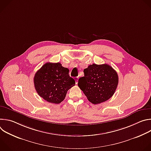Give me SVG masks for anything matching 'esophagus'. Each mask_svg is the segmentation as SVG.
I'll use <instances>...</instances> for the list:
<instances>
[{
  "instance_id": "34e87169",
  "label": "esophagus",
  "mask_w": 151,
  "mask_h": 151,
  "mask_svg": "<svg viewBox=\"0 0 151 151\" xmlns=\"http://www.w3.org/2000/svg\"><path fill=\"white\" fill-rule=\"evenodd\" d=\"M75 80L76 83L77 84V83H78V78H75Z\"/></svg>"
}]
</instances>
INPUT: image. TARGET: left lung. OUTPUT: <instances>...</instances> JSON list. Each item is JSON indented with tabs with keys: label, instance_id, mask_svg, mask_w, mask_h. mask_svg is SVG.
Instances as JSON below:
<instances>
[{
	"label": "left lung",
	"instance_id": "obj_1",
	"mask_svg": "<svg viewBox=\"0 0 151 151\" xmlns=\"http://www.w3.org/2000/svg\"><path fill=\"white\" fill-rule=\"evenodd\" d=\"M84 76L78 81V86L88 100L96 104L109 100L118 84L116 72L107 64H93L83 70Z\"/></svg>",
	"mask_w": 151,
	"mask_h": 151
}]
</instances>
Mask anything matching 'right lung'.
Listing matches in <instances>:
<instances>
[{
  "mask_svg": "<svg viewBox=\"0 0 151 151\" xmlns=\"http://www.w3.org/2000/svg\"><path fill=\"white\" fill-rule=\"evenodd\" d=\"M69 72L60 63L44 64L34 76L35 88L39 96L54 104L63 101L67 91L75 84Z\"/></svg>",
  "mask_w": 151,
  "mask_h": 151,
  "instance_id": "add662e5",
  "label": "right lung"
}]
</instances>
